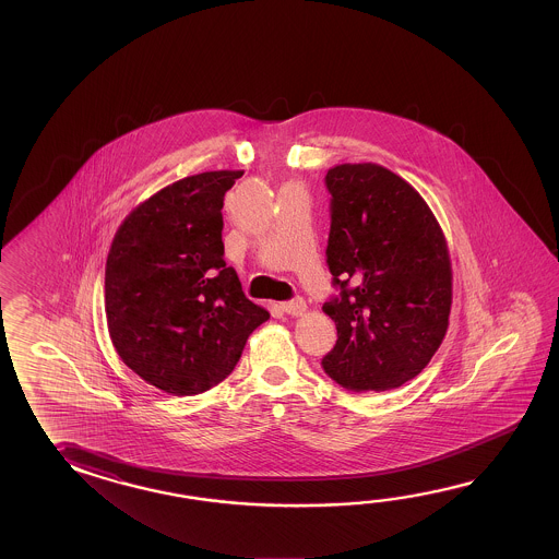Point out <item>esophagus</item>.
Masks as SVG:
<instances>
[{
    "instance_id": "esophagus-1",
    "label": "esophagus",
    "mask_w": 559,
    "mask_h": 559,
    "mask_svg": "<svg viewBox=\"0 0 559 559\" xmlns=\"http://www.w3.org/2000/svg\"><path fill=\"white\" fill-rule=\"evenodd\" d=\"M281 308H283V312L290 314V317H302L307 312V302L302 298H293L288 302H283Z\"/></svg>"
}]
</instances>
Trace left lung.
<instances>
[{
  "label": "left lung",
  "instance_id": "obj_1",
  "mask_svg": "<svg viewBox=\"0 0 559 559\" xmlns=\"http://www.w3.org/2000/svg\"><path fill=\"white\" fill-rule=\"evenodd\" d=\"M326 189V262L341 297L322 307L338 332L322 368L354 392L402 386L428 366L448 331L444 233L411 182L377 163L332 167Z\"/></svg>",
  "mask_w": 559,
  "mask_h": 559
}]
</instances>
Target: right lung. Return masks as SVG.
I'll return each instance as SVG.
<instances>
[{"label": "right lung", "mask_w": 559, "mask_h": 559, "mask_svg": "<svg viewBox=\"0 0 559 559\" xmlns=\"http://www.w3.org/2000/svg\"><path fill=\"white\" fill-rule=\"evenodd\" d=\"M242 171L185 177L135 206L105 264V314L115 350L151 386L193 396L239 362L269 320L223 259V199Z\"/></svg>", "instance_id": "right-lung-1"}]
</instances>
